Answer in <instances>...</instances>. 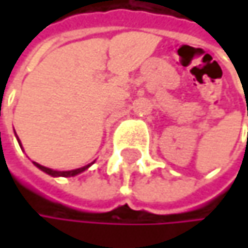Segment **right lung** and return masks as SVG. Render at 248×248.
I'll list each match as a JSON object with an SVG mask.
<instances>
[{"label":"right lung","mask_w":248,"mask_h":248,"mask_svg":"<svg viewBox=\"0 0 248 248\" xmlns=\"http://www.w3.org/2000/svg\"><path fill=\"white\" fill-rule=\"evenodd\" d=\"M18 139V138H17ZM18 143H20V146H21V142H20V139H18ZM93 164V162H92ZM92 164H89V165H86V167H83V168H77V170H72V171H54V170H50V168H46V167H43V165H40V164H37V162H34V165L38 168V170H41L43 172L48 173V175H51V176H75L77 173L83 172V171H86Z\"/></svg>","instance_id":"1"}]
</instances>
